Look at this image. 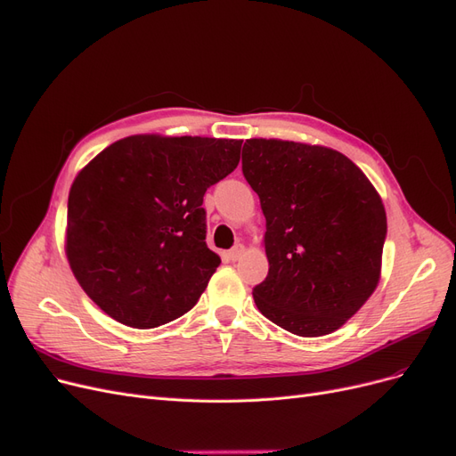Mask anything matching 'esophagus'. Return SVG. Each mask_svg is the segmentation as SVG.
<instances>
[{
	"instance_id": "34e87169",
	"label": "esophagus",
	"mask_w": 456,
	"mask_h": 456,
	"mask_svg": "<svg viewBox=\"0 0 456 456\" xmlns=\"http://www.w3.org/2000/svg\"><path fill=\"white\" fill-rule=\"evenodd\" d=\"M245 252V247L243 245H235L232 250H228V258L232 260V262H235V260H240L241 258V254Z\"/></svg>"
}]
</instances>
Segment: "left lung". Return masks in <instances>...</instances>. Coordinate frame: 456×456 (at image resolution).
Wrapping results in <instances>:
<instances>
[{
	"mask_svg": "<svg viewBox=\"0 0 456 456\" xmlns=\"http://www.w3.org/2000/svg\"><path fill=\"white\" fill-rule=\"evenodd\" d=\"M243 175L265 216L258 311L299 337L337 331L379 281L387 235L379 194L348 157L299 142L247 140Z\"/></svg>",
	"mask_w": 456,
	"mask_h": 456,
	"instance_id": "obj_1",
	"label": "left lung"
}]
</instances>
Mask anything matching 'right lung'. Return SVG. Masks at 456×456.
<instances>
[{
  "mask_svg": "<svg viewBox=\"0 0 456 456\" xmlns=\"http://www.w3.org/2000/svg\"><path fill=\"white\" fill-rule=\"evenodd\" d=\"M243 140L136 134L77 175L69 265L102 311L136 330L189 313L221 258L206 243V191L232 174Z\"/></svg>",
  "mask_w": 456,
  "mask_h": 456,
  "instance_id": "right-lung-1",
  "label": "right lung"
}]
</instances>
